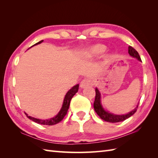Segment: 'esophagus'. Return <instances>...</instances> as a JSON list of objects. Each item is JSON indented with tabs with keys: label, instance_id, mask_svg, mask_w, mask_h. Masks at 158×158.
Listing matches in <instances>:
<instances>
[{
	"label": "esophagus",
	"instance_id": "34e87169",
	"mask_svg": "<svg viewBox=\"0 0 158 158\" xmlns=\"http://www.w3.org/2000/svg\"><path fill=\"white\" fill-rule=\"evenodd\" d=\"M92 80H90L89 79H84L81 81V83H80V87H81V88H85L86 87L92 85Z\"/></svg>",
	"mask_w": 158,
	"mask_h": 158
}]
</instances>
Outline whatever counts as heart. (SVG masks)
Masks as SVG:
<instances>
[{"instance_id":"obj_1","label":"heart","mask_w":158,"mask_h":158,"mask_svg":"<svg viewBox=\"0 0 158 158\" xmlns=\"http://www.w3.org/2000/svg\"><path fill=\"white\" fill-rule=\"evenodd\" d=\"M105 49L106 48L105 45L101 44H97L90 47L86 53L89 56H96L105 52Z\"/></svg>"}]
</instances>
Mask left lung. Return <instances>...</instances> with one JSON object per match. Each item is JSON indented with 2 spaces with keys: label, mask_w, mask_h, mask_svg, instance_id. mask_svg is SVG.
<instances>
[{
  "label": "left lung",
  "mask_w": 158,
  "mask_h": 158,
  "mask_svg": "<svg viewBox=\"0 0 158 158\" xmlns=\"http://www.w3.org/2000/svg\"><path fill=\"white\" fill-rule=\"evenodd\" d=\"M128 53L130 54V56L134 57V58H136L139 60H140V61H141V59H140V57L139 54V53L137 52L136 50L135 49H134L131 46L128 47ZM95 91H96V96H95L94 102V108L95 111L97 114H98V115L102 119L105 121V122H110V123H117V122H123V121L129 118L130 117L134 115V114L136 112L138 106H137L136 108L132 110V111L126 114V115H114V114L106 112V110H104L101 104H100V94L98 91V89L96 88Z\"/></svg>",
  "instance_id": "obj_1"
}]
</instances>
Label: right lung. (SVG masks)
I'll return each mask as SVG.
<instances>
[{
	"mask_svg": "<svg viewBox=\"0 0 158 158\" xmlns=\"http://www.w3.org/2000/svg\"><path fill=\"white\" fill-rule=\"evenodd\" d=\"M43 41L42 40V41L36 43V44H35L34 45L39 44V43H41ZM78 89H79V84H77L74 87H73V88L66 93L64 100V102H63V105H62V109H61V110H60V111L58 113V115H57L55 117H53V118L49 119L41 120V119L34 118V117H32L31 116H28L26 113H25V114L26 115V116H27L28 118H29L30 119L32 120L33 122H35L37 123L42 124V125L52 126V125H54V124L58 123L60 122H61V121L64 119V117L65 115H66L67 111H68L69 106H70V100H71L73 96L75 95L77 92H78Z\"/></svg>",
	"mask_w": 158,
	"mask_h": 158,
	"instance_id": "right-lung-1",
	"label": "right lung"
}]
</instances>
